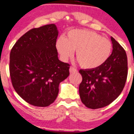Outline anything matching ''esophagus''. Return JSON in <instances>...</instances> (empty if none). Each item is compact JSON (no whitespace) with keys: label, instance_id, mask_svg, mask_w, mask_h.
Listing matches in <instances>:
<instances>
[{"label":"esophagus","instance_id":"esophagus-1","mask_svg":"<svg viewBox=\"0 0 134 134\" xmlns=\"http://www.w3.org/2000/svg\"><path fill=\"white\" fill-rule=\"evenodd\" d=\"M69 72H70V73H75V72H77V69H75L74 67H70V69H69Z\"/></svg>","mask_w":134,"mask_h":134}]
</instances>
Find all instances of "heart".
<instances>
[{
	"instance_id": "obj_1",
	"label": "heart",
	"mask_w": 134,
	"mask_h": 134,
	"mask_svg": "<svg viewBox=\"0 0 134 134\" xmlns=\"http://www.w3.org/2000/svg\"><path fill=\"white\" fill-rule=\"evenodd\" d=\"M56 48L64 60L71 57L76 50V58L81 67L96 69L110 58L112 44L109 40L95 32L76 29L67 32L65 38H58Z\"/></svg>"
}]
</instances>
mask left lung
I'll return each instance as SVG.
<instances>
[{
  "instance_id": "1",
  "label": "left lung",
  "mask_w": 134,
  "mask_h": 134,
  "mask_svg": "<svg viewBox=\"0 0 134 134\" xmlns=\"http://www.w3.org/2000/svg\"><path fill=\"white\" fill-rule=\"evenodd\" d=\"M113 50L110 58L96 69H81L82 81L79 85L81 101L91 109H98L111 103L124 90L128 74L125 50L111 37Z\"/></svg>"
}]
</instances>
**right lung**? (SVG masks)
I'll use <instances>...</instances> for the list:
<instances>
[{
	"instance_id": "add662e5",
	"label": "right lung",
	"mask_w": 134,
	"mask_h": 134,
	"mask_svg": "<svg viewBox=\"0 0 134 134\" xmlns=\"http://www.w3.org/2000/svg\"><path fill=\"white\" fill-rule=\"evenodd\" d=\"M54 24L33 28L16 41L10 53L9 71L16 93L35 107L53 103L58 86L69 76L70 65L58 58Z\"/></svg>"
}]
</instances>
